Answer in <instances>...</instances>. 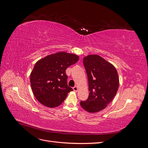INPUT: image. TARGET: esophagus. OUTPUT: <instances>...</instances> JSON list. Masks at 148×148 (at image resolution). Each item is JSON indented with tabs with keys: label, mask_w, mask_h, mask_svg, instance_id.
Segmentation results:
<instances>
[{
	"label": "esophagus",
	"mask_w": 148,
	"mask_h": 148,
	"mask_svg": "<svg viewBox=\"0 0 148 148\" xmlns=\"http://www.w3.org/2000/svg\"><path fill=\"white\" fill-rule=\"evenodd\" d=\"M73 89L74 91L77 92L78 90V87L77 86H74V87L73 88Z\"/></svg>",
	"instance_id": "1"
}]
</instances>
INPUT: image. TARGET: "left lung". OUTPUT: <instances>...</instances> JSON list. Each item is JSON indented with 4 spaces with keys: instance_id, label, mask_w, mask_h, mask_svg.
<instances>
[{
    "instance_id": "8db88e82",
    "label": "left lung",
    "mask_w": 148,
    "mask_h": 148,
    "mask_svg": "<svg viewBox=\"0 0 148 148\" xmlns=\"http://www.w3.org/2000/svg\"><path fill=\"white\" fill-rule=\"evenodd\" d=\"M89 84V96L80 102L82 108L89 113L98 112L113 100L119 86V78L115 67L98 55L84 57Z\"/></svg>"
}]
</instances>
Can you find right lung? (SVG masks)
Here are the masks:
<instances>
[{
  "label": "right lung",
  "mask_w": 148,
  "mask_h": 148,
  "mask_svg": "<svg viewBox=\"0 0 148 148\" xmlns=\"http://www.w3.org/2000/svg\"><path fill=\"white\" fill-rule=\"evenodd\" d=\"M78 60L76 54L59 52L36 63L30 75V83L35 97L41 104L51 108L58 107L73 91L67 84L65 70Z\"/></svg>",
  "instance_id": "1"
}]
</instances>
